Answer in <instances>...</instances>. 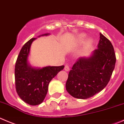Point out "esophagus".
<instances>
[{"label":"esophagus","mask_w":124,"mask_h":124,"mask_svg":"<svg viewBox=\"0 0 124 124\" xmlns=\"http://www.w3.org/2000/svg\"><path fill=\"white\" fill-rule=\"evenodd\" d=\"M65 70L66 71H68L70 70V67H69V66L68 65H66L65 66Z\"/></svg>","instance_id":"34e87169"}]
</instances>
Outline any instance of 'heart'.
I'll return each mask as SVG.
<instances>
[{"instance_id":"1","label":"heart","mask_w":124,"mask_h":124,"mask_svg":"<svg viewBox=\"0 0 124 124\" xmlns=\"http://www.w3.org/2000/svg\"><path fill=\"white\" fill-rule=\"evenodd\" d=\"M85 34H80V35L79 36V40H80V41H83V40H85Z\"/></svg>"}]
</instances>
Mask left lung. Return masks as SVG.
I'll list each match as a JSON object with an SVG mask.
<instances>
[{
    "label": "left lung",
    "instance_id": "1",
    "mask_svg": "<svg viewBox=\"0 0 124 124\" xmlns=\"http://www.w3.org/2000/svg\"><path fill=\"white\" fill-rule=\"evenodd\" d=\"M111 42L100 33L98 49L88 57H79L70 71L66 90L78 99H85L103 90L112 75L116 63Z\"/></svg>",
    "mask_w": 124,
    "mask_h": 124
}]
</instances>
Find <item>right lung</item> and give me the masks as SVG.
I'll return each mask as SVG.
<instances>
[{
	"instance_id": "right-lung-1",
	"label": "right lung",
	"mask_w": 124,
	"mask_h": 124,
	"mask_svg": "<svg viewBox=\"0 0 124 124\" xmlns=\"http://www.w3.org/2000/svg\"><path fill=\"white\" fill-rule=\"evenodd\" d=\"M50 33L39 36H46ZM37 38L29 40L20 50L15 65L16 88L20 99L31 105L43 102L48 92L49 83L64 66L32 67L29 62L31 46Z\"/></svg>"
}]
</instances>
